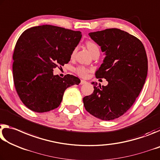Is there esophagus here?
I'll return each instance as SVG.
<instances>
[{"label":"esophagus","instance_id":"esophagus-1","mask_svg":"<svg viewBox=\"0 0 160 160\" xmlns=\"http://www.w3.org/2000/svg\"><path fill=\"white\" fill-rule=\"evenodd\" d=\"M87 83V82H86V81H85V80H81V82H80V84L81 85H82V84H85V83Z\"/></svg>","mask_w":160,"mask_h":160}]
</instances>
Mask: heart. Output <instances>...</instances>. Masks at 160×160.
<instances>
[{"label":"heart","instance_id":"heart-1","mask_svg":"<svg viewBox=\"0 0 160 160\" xmlns=\"http://www.w3.org/2000/svg\"><path fill=\"white\" fill-rule=\"evenodd\" d=\"M86 47H87L88 50L90 51V52L92 54H93L95 52H99V48L97 45V44L95 43L93 41H91V40L87 41L86 43ZM76 51H77V48L74 49V50L72 51V54H71L72 57L74 56ZM90 71H91V69H89V68H87L84 66H82V65H81V66H78L77 67H76L74 69V72L76 74L79 76V77H87V75L88 73L90 72Z\"/></svg>","mask_w":160,"mask_h":160}]
</instances>
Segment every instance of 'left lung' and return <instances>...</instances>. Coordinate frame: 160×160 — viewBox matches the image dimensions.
Returning <instances> with one entry per match:
<instances>
[{"mask_svg": "<svg viewBox=\"0 0 160 160\" xmlns=\"http://www.w3.org/2000/svg\"><path fill=\"white\" fill-rule=\"evenodd\" d=\"M88 35L106 55L96 77L106 78L108 83H91L93 93L83 97V106L96 118L114 120L130 109L145 84L148 69L145 49L139 39L118 28Z\"/></svg>", "mask_w": 160, "mask_h": 160, "instance_id": "1", "label": "left lung"}]
</instances>
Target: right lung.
<instances>
[{
    "label": "right lung",
    "mask_w": 160,
    "mask_h": 160,
    "mask_svg": "<svg viewBox=\"0 0 160 160\" xmlns=\"http://www.w3.org/2000/svg\"><path fill=\"white\" fill-rule=\"evenodd\" d=\"M80 31L44 25L25 30L15 44L12 73L15 89L31 111L44 112L58 107L68 87L80 79L67 74L61 78L53 69L70 61L82 38Z\"/></svg>",
    "instance_id": "right-lung-1"
}]
</instances>
